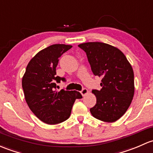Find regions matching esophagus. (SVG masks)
<instances>
[{"label":"esophagus","instance_id":"esophagus-1","mask_svg":"<svg viewBox=\"0 0 153 153\" xmlns=\"http://www.w3.org/2000/svg\"><path fill=\"white\" fill-rule=\"evenodd\" d=\"M88 91H88V89H86V88H83V89H82V90L81 91V93L82 96H85V95H86V94L88 93Z\"/></svg>","mask_w":153,"mask_h":153}]
</instances>
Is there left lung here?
<instances>
[{
    "instance_id": "8db88e82",
    "label": "left lung",
    "mask_w": 153,
    "mask_h": 153,
    "mask_svg": "<svg viewBox=\"0 0 153 153\" xmlns=\"http://www.w3.org/2000/svg\"><path fill=\"white\" fill-rule=\"evenodd\" d=\"M78 47L86 53L93 74L102 78V89L92 90L97 102L90 112L97 120L114 123L123 117L133 100V68L123 53L110 45L97 42Z\"/></svg>"
}]
</instances>
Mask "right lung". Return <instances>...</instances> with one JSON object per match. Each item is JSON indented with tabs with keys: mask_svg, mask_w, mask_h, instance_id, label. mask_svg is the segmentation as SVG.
<instances>
[{
	"mask_svg": "<svg viewBox=\"0 0 153 153\" xmlns=\"http://www.w3.org/2000/svg\"><path fill=\"white\" fill-rule=\"evenodd\" d=\"M72 46L56 44L39 51L30 61L22 80L25 99L31 111L43 123L55 125L70 117L79 91H57L56 83L66 81L56 75L59 58Z\"/></svg>",
	"mask_w": 153,
	"mask_h": 153,
	"instance_id": "1",
	"label": "right lung"
}]
</instances>
